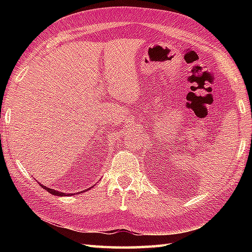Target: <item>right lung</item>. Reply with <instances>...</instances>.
<instances>
[{
  "mask_svg": "<svg viewBox=\"0 0 252 252\" xmlns=\"http://www.w3.org/2000/svg\"><path fill=\"white\" fill-rule=\"evenodd\" d=\"M40 184V183H39ZM41 186H42V189H44L45 190H47L49 192H51L52 195H55V196H71L72 194L70 192V194H66V192H61V191H58V190H55V189H49V187H46L45 185H42V184H40Z\"/></svg>",
  "mask_w": 252,
  "mask_h": 252,
  "instance_id": "right-lung-1",
  "label": "right lung"
}]
</instances>
